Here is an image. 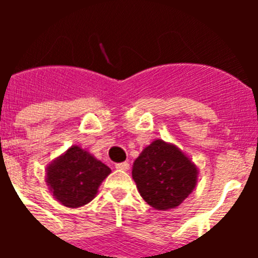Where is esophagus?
Returning <instances> with one entry per match:
<instances>
[{
    "label": "esophagus",
    "mask_w": 258,
    "mask_h": 258,
    "mask_svg": "<svg viewBox=\"0 0 258 258\" xmlns=\"http://www.w3.org/2000/svg\"><path fill=\"white\" fill-rule=\"evenodd\" d=\"M115 166H116V169L127 170L129 169V163H127V161H124V163H117Z\"/></svg>",
    "instance_id": "34e87169"
}]
</instances>
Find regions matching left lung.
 Returning a JSON list of instances; mask_svg holds the SVG:
<instances>
[{"label":"left lung","mask_w":258,"mask_h":258,"mask_svg":"<svg viewBox=\"0 0 258 258\" xmlns=\"http://www.w3.org/2000/svg\"><path fill=\"white\" fill-rule=\"evenodd\" d=\"M197 165L173 143L155 140L133 164L132 175L149 206L168 211L182 204L198 182Z\"/></svg>","instance_id":"left-lung-1"}]
</instances>
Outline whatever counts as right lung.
I'll list each match as a JSON object with an SVG mask.
<instances>
[{
	"label": "right lung",
	"instance_id": "1",
	"mask_svg": "<svg viewBox=\"0 0 258 258\" xmlns=\"http://www.w3.org/2000/svg\"><path fill=\"white\" fill-rule=\"evenodd\" d=\"M111 169L79 146L58 156L46 168V183L52 197L68 208L92 202Z\"/></svg>",
	"mask_w": 258,
	"mask_h": 258
}]
</instances>
